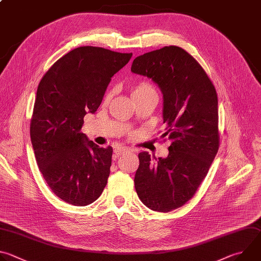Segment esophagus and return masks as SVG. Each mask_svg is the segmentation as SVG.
<instances>
[{"label": "esophagus", "instance_id": "esophagus-1", "mask_svg": "<svg viewBox=\"0 0 261 261\" xmlns=\"http://www.w3.org/2000/svg\"><path fill=\"white\" fill-rule=\"evenodd\" d=\"M127 151H129V148L126 147V146H117V147L115 148V154H116L117 156H120V155H122L123 153H125V152H127Z\"/></svg>", "mask_w": 261, "mask_h": 261}]
</instances>
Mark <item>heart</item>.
Here are the masks:
<instances>
[{
    "label": "heart",
    "instance_id": "b5f03b06",
    "mask_svg": "<svg viewBox=\"0 0 261 261\" xmlns=\"http://www.w3.org/2000/svg\"><path fill=\"white\" fill-rule=\"evenodd\" d=\"M147 90H154L150 85L146 84V83H142L140 85H138L137 87H135V89L133 90V93L136 92H140V91H147Z\"/></svg>",
    "mask_w": 261,
    "mask_h": 261
}]
</instances>
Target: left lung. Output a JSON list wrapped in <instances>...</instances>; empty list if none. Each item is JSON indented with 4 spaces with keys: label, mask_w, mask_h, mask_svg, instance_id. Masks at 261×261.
Listing matches in <instances>:
<instances>
[{
    "label": "left lung",
    "mask_w": 261,
    "mask_h": 261,
    "mask_svg": "<svg viewBox=\"0 0 261 261\" xmlns=\"http://www.w3.org/2000/svg\"><path fill=\"white\" fill-rule=\"evenodd\" d=\"M131 71L151 79L163 94L161 137L171 140L166 158L138 154L135 190L142 203L168 213L190 200L219 150L218 97L205 71L187 51L165 46L134 59Z\"/></svg>",
    "instance_id": "1"
}]
</instances>
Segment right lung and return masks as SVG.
I'll list each match as a JSON object with an SVG mask.
<instances>
[{"label":"right lung","instance_id":"1","mask_svg":"<svg viewBox=\"0 0 261 261\" xmlns=\"http://www.w3.org/2000/svg\"><path fill=\"white\" fill-rule=\"evenodd\" d=\"M95 46H82L59 59L44 74L30 126L38 167L63 201L85 206L103 192L113 147H100L81 132L85 116L95 114L111 77L131 59Z\"/></svg>","mask_w":261,"mask_h":261}]
</instances>
